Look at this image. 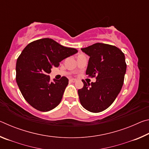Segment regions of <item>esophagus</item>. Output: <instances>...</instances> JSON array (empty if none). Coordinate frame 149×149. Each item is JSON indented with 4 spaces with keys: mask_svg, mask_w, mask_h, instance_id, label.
<instances>
[{
    "mask_svg": "<svg viewBox=\"0 0 149 149\" xmlns=\"http://www.w3.org/2000/svg\"><path fill=\"white\" fill-rule=\"evenodd\" d=\"M70 82H72V83H74V82L76 81V79H70Z\"/></svg>",
    "mask_w": 149,
    "mask_h": 149,
    "instance_id": "34e87169",
    "label": "esophagus"
}]
</instances>
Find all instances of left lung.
<instances>
[{"label":"left lung","instance_id":"8db88e82","mask_svg":"<svg viewBox=\"0 0 149 149\" xmlns=\"http://www.w3.org/2000/svg\"><path fill=\"white\" fill-rule=\"evenodd\" d=\"M90 56L86 75L96 77V82L87 83L78 90L82 107L91 112H100L112 104L123 84L126 72L124 54L113 45L97 43L81 49Z\"/></svg>","mask_w":149,"mask_h":149}]
</instances>
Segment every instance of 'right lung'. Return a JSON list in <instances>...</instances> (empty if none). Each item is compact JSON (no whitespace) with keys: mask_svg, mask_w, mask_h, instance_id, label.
<instances>
[{"mask_svg":"<svg viewBox=\"0 0 149 149\" xmlns=\"http://www.w3.org/2000/svg\"><path fill=\"white\" fill-rule=\"evenodd\" d=\"M77 52V49L49 38L36 40L25 47L17 59L16 79L25 100L32 107L47 112L60 104L68 79L63 76L51 82L49 74L62 60Z\"/></svg>","mask_w":149,"mask_h":149,"instance_id":"add662e5","label":"right lung"}]
</instances>
